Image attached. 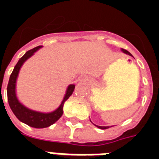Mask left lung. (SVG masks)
Returning a JSON list of instances; mask_svg holds the SVG:
<instances>
[{
  "label": "left lung",
  "mask_w": 159,
  "mask_h": 159,
  "mask_svg": "<svg viewBox=\"0 0 159 159\" xmlns=\"http://www.w3.org/2000/svg\"><path fill=\"white\" fill-rule=\"evenodd\" d=\"M121 51H122V52H123L124 53H125V54H128V55H129V56L133 57V56H132V54H131V53H129V52H128V51L125 50V49H121ZM96 125V126L98 128H99V129H108V128H109V126H100V125Z\"/></svg>",
  "instance_id": "8db88e82"
}]
</instances>
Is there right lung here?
Listing matches in <instances>:
<instances>
[{
	"label": "right lung",
	"instance_id": "add662e5",
	"mask_svg": "<svg viewBox=\"0 0 159 159\" xmlns=\"http://www.w3.org/2000/svg\"><path fill=\"white\" fill-rule=\"evenodd\" d=\"M41 47H42V45H39V46H37L34 49L27 51L25 53L24 56L21 57L19 59L18 62L16 63L12 74H11L8 86H7L8 102H9V106H10L11 110L15 114V116L23 123L30 125L31 127L38 128V129L48 127L49 125H53L61 117V115L63 114L64 103L71 96L74 90V88H75V85H74V84L69 85L67 87V89H66L64 98H63L62 102H61L58 108L55 110L54 111L49 113L38 112V111L30 110L19 102L16 93V83L17 77H18L19 71H20L22 65L24 64L25 61L27 59L30 58V57L33 56L34 53L37 52L39 49H41Z\"/></svg>",
	"mask_w": 159,
	"mask_h": 159
}]
</instances>
